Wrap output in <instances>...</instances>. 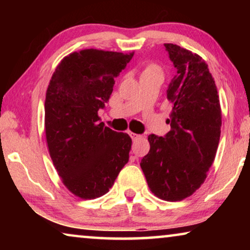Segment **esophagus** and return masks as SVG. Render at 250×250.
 Masks as SVG:
<instances>
[{
  "label": "esophagus",
  "instance_id": "esophagus-1",
  "mask_svg": "<svg viewBox=\"0 0 250 250\" xmlns=\"http://www.w3.org/2000/svg\"><path fill=\"white\" fill-rule=\"evenodd\" d=\"M128 134L131 135V138H132L133 141H135V140H138L139 138H141V136H140L139 134H135V133H133V132H129Z\"/></svg>",
  "mask_w": 250,
  "mask_h": 250
}]
</instances>
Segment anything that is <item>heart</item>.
<instances>
[{
  "instance_id": "obj_1",
  "label": "heart",
  "mask_w": 250,
  "mask_h": 250,
  "mask_svg": "<svg viewBox=\"0 0 250 250\" xmlns=\"http://www.w3.org/2000/svg\"><path fill=\"white\" fill-rule=\"evenodd\" d=\"M145 73H159L162 74V69L157 64H150V66L145 70Z\"/></svg>"
}]
</instances>
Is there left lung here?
I'll return each mask as SVG.
<instances>
[{"mask_svg": "<svg viewBox=\"0 0 250 250\" xmlns=\"http://www.w3.org/2000/svg\"><path fill=\"white\" fill-rule=\"evenodd\" d=\"M176 75L167 88L173 109L166 136H148L150 150L140 163L151 192L181 201L199 189L214 163L222 111L215 81L199 54L166 43Z\"/></svg>", "mask_w": 250, "mask_h": 250, "instance_id": "left-lung-1", "label": "left lung"}]
</instances>
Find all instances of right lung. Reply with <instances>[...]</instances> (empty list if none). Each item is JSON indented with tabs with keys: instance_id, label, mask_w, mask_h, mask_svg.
<instances>
[{
	"instance_id": "1",
	"label": "right lung",
	"mask_w": 250,
	"mask_h": 250,
	"mask_svg": "<svg viewBox=\"0 0 250 250\" xmlns=\"http://www.w3.org/2000/svg\"><path fill=\"white\" fill-rule=\"evenodd\" d=\"M134 52L85 49L58 64L45 97L47 149L61 182L81 199L104 196L128 162L132 139L100 123L98 111Z\"/></svg>"
}]
</instances>
